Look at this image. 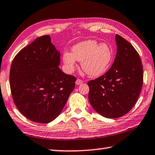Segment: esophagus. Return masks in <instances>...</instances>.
Returning <instances> with one entry per match:
<instances>
[{
    "label": "esophagus",
    "mask_w": 155,
    "mask_h": 155,
    "mask_svg": "<svg viewBox=\"0 0 155 155\" xmlns=\"http://www.w3.org/2000/svg\"><path fill=\"white\" fill-rule=\"evenodd\" d=\"M83 83V81L81 79H77V81H76V84H77V85H79V84H82Z\"/></svg>",
    "instance_id": "esophagus-1"
}]
</instances>
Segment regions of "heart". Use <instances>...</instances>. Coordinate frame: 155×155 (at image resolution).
<instances>
[{"instance_id": "heart-1", "label": "heart", "mask_w": 155, "mask_h": 155, "mask_svg": "<svg viewBox=\"0 0 155 155\" xmlns=\"http://www.w3.org/2000/svg\"><path fill=\"white\" fill-rule=\"evenodd\" d=\"M72 54H63V61L68 72L74 71L77 60L81 61V67L87 74L96 77L101 74L108 68L113 58L111 47L105 43L98 44L93 39L83 41L74 45Z\"/></svg>"}]
</instances>
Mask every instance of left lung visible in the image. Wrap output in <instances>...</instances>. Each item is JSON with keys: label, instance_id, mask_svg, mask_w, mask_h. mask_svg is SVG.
<instances>
[{"label": "left lung", "instance_id": "left-lung-1", "mask_svg": "<svg viewBox=\"0 0 155 155\" xmlns=\"http://www.w3.org/2000/svg\"><path fill=\"white\" fill-rule=\"evenodd\" d=\"M116 41V56L110 69L88 82L91 105L107 118L122 117L131 110L143 83V68L137 51L119 35Z\"/></svg>", "mask_w": 155, "mask_h": 155}]
</instances>
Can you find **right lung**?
Masks as SVG:
<instances>
[{
    "instance_id": "right-lung-1",
    "label": "right lung",
    "mask_w": 155,
    "mask_h": 155,
    "mask_svg": "<svg viewBox=\"0 0 155 155\" xmlns=\"http://www.w3.org/2000/svg\"><path fill=\"white\" fill-rule=\"evenodd\" d=\"M60 53L43 35L18 53L10 71L11 91L15 104L27 119L49 123L61 113L77 78L58 67Z\"/></svg>"
}]
</instances>
